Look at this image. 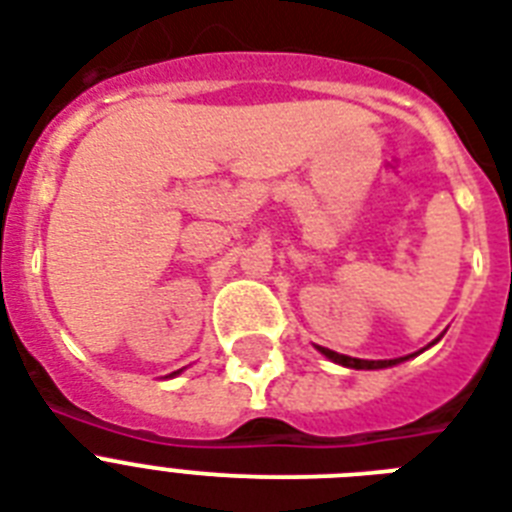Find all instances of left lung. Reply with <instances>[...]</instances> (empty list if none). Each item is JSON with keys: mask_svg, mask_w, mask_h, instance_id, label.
<instances>
[{"mask_svg": "<svg viewBox=\"0 0 512 512\" xmlns=\"http://www.w3.org/2000/svg\"><path fill=\"white\" fill-rule=\"evenodd\" d=\"M329 361H335V364L348 366V369H385V366H396L406 358H388V361H366V358H353V356H342V353H335V350L329 348H319Z\"/></svg>", "mask_w": 512, "mask_h": 512, "instance_id": "8db88e82", "label": "left lung"}]
</instances>
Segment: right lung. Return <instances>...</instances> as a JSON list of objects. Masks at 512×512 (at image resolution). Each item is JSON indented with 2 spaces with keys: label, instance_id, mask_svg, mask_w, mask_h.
<instances>
[{
  "label": "right lung",
  "instance_id": "1",
  "mask_svg": "<svg viewBox=\"0 0 512 512\" xmlns=\"http://www.w3.org/2000/svg\"><path fill=\"white\" fill-rule=\"evenodd\" d=\"M175 374H180V372H175Z\"/></svg>",
  "mask_w": 512,
  "mask_h": 512
}]
</instances>
